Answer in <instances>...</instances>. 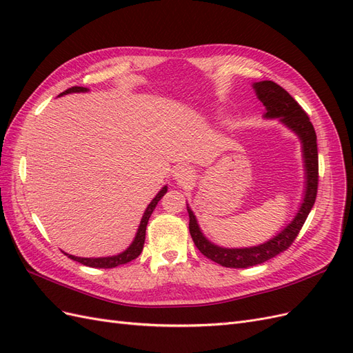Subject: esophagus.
<instances>
[{
	"mask_svg": "<svg viewBox=\"0 0 353 353\" xmlns=\"http://www.w3.org/2000/svg\"><path fill=\"white\" fill-rule=\"evenodd\" d=\"M191 176H193V170H191V168H188L187 165H178L174 169V178L181 184L187 183V181L191 179Z\"/></svg>",
	"mask_w": 353,
	"mask_h": 353,
	"instance_id": "esophagus-1",
	"label": "esophagus"
}]
</instances>
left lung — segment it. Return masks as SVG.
Listing matches in <instances>:
<instances>
[{
    "label": "left lung",
    "mask_w": 353,
    "mask_h": 353,
    "mask_svg": "<svg viewBox=\"0 0 353 353\" xmlns=\"http://www.w3.org/2000/svg\"><path fill=\"white\" fill-rule=\"evenodd\" d=\"M258 99L263 103L266 113L265 117H280V121L297 134L302 141L303 160L306 169V190L301 209H299L294 219L276 236L261 245L244 249H225L212 244L203 236L193 210L187 205L190 216V234L196 248L206 256L208 259L216 262L225 268H249L263 263L275 258L276 254L287 250L297 234L301 232L303 223L311 212L318 191V148H316V134L314 125L309 121V116L301 108L290 94H288L279 83L272 81H261L253 83Z\"/></svg>",
    "instance_id": "obj_1"
}]
</instances>
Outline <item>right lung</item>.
Listing matches in <instances>:
<instances>
[{
	"instance_id": "1",
	"label": "right lung",
	"mask_w": 353,
	"mask_h": 353,
	"mask_svg": "<svg viewBox=\"0 0 353 353\" xmlns=\"http://www.w3.org/2000/svg\"><path fill=\"white\" fill-rule=\"evenodd\" d=\"M85 91H88V88H85V87H72V88L66 90L65 92H61L60 95L69 94V92H85ZM166 191H168V187H163L162 190L159 191L157 196L152 200L150 205L147 206L144 215H143V219L140 222V227H138L137 236H135L132 244L125 252L116 254V256H109V258H78V256H72V254H68V253H65V254L69 256L72 261H77V262H79V263H82L85 266H91V268H114V266H119V265H123V263H128V262L134 261L143 252L144 240H145V228H147L148 219H150L152 213H153L156 205L159 203V200L166 194Z\"/></svg>"
}]
</instances>
